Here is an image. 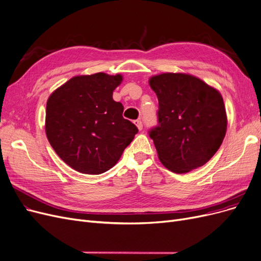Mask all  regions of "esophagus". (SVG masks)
Returning a JSON list of instances; mask_svg holds the SVG:
<instances>
[{
    "label": "esophagus",
    "mask_w": 261,
    "mask_h": 261,
    "mask_svg": "<svg viewBox=\"0 0 261 261\" xmlns=\"http://www.w3.org/2000/svg\"><path fill=\"white\" fill-rule=\"evenodd\" d=\"M134 123H135V126L138 127V129H139V130H142V129H143V122H142V120H141V119L134 120Z\"/></svg>",
    "instance_id": "1"
}]
</instances>
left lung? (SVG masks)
Segmentation results:
<instances>
[{
  "label": "left lung",
  "mask_w": 261,
  "mask_h": 261,
  "mask_svg": "<svg viewBox=\"0 0 261 261\" xmlns=\"http://www.w3.org/2000/svg\"><path fill=\"white\" fill-rule=\"evenodd\" d=\"M149 85L159 101L158 126L149 130L159 160L177 174L206 164L227 129L219 90L188 73L153 75Z\"/></svg>",
  "instance_id": "left-lung-1"
}]
</instances>
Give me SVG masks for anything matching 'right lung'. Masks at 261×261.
Instances as JSON below:
<instances>
[{
  "label": "right lung",
  "mask_w": 261,
  "mask_h": 261,
  "mask_svg": "<svg viewBox=\"0 0 261 261\" xmlns=\"http://www.w3.org/2000/svg\"><path fill=\"white\" fill-rule=\"evenodd\" d=\"M122 75H76L50 95L46 134L52 148L76 172L102 174L114 166L138 128L113 100Z\"/></svg>",
  "instance_id": "add662e5"
}]
</instances>
